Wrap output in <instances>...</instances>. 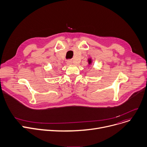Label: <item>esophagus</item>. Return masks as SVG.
Masks as SVG:
<instances>
[{
    "instance_id": "34e87169",
    "label": "esophagus",
    "mask_w": 147,
    "mask_h": 147,
    "mask_svg": "<svg viewBox=\"0 0 147 147\" xmlns=\"http://www.w3.org/2000/svg\"><path fill=\"white\" fill-rule=\"evenodd\" d=\"M72 63H73V62H72L71 60H68V61H67V64L68 65H69L72 64Z\"/></svg>"
}]
</instances>
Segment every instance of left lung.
I'll return each mask as SVG.
<instances>
[{
    "label": "left lung",
    "mask_w": 147,
    "mask_h": 147,
    "mask_svg": "<svg viewBox=\"0 0 147 147\" xmlns=\"http://www.w3.org/2000/svg\"><path fill=\"white\" fill-rule=\"evenodd\" d=\"M88 62L89 65H90V64H92V63H93V61H92V58H88Z\"/></svg>",
    "instance_id": "1"
}]
</instances>
